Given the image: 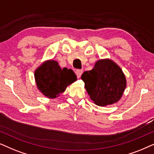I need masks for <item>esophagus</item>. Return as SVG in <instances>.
Wrapping results in <instances>:
<instances>
[{"mask_svg": "<svg viewBox=\"0 0 154 154\" xmlns=\"http://www.w3.org/2000/svg\"><path fill=\"white\" fill-rule=\"evenodd\" d=\"M83 72V70L82 69H77V70H76L75 73H76V75H77V78H80Z\"/></svg>", "mask_w": 154, "mask_h": 154, "instance_id": "obj_1", "label": "esophagus"}]
</instances>
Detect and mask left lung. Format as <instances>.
Here are the masks:
<instances>
[{"label":"left lung","mask_w":154,"mask_h":154,"mask_svg":"<svg viewBox=\"0 0 154 154\" xmlns=\"http://www.w3.org/2000/svg\"><path fill=\"white\" fill-rule=\"evenodd\" d=\"M90 98L97 106H106L118 102L127 86L122 69L109 58L96 61L91 70L81 77Z\"/></svg>","instance_id":"left-lung-1"}]
</instances>
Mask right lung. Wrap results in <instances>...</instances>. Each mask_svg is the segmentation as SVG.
Wrapping results in <instances>:
<instances>
[{
    "mask_svg": "<svg viewBox=\"0 0 154 154\" xmlns=\"http://www.w3.org/2000/svg\"><path fill=\"white\" fill-rule=\"evenodd\" d=\"M34 78L38 91L48 98L58 97L77 80L72 69H62L53 59L44 61L35 69Z\"/></svg>",
    "mask_w": 154,
    "mask_h": 154,
    "instance_id": "add662e5",
    "label": "right lung"
}]
</instances>
